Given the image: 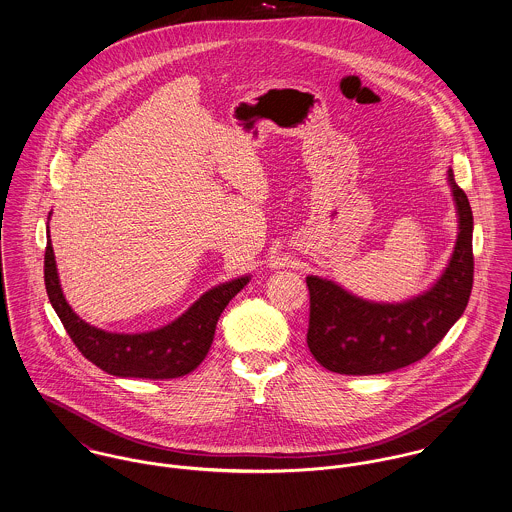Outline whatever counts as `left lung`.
<instances>
[{
    "instance_id": "left-lung-1",
    "label": "left lung",
    "mask_w": 512,
    "mask_h": 512,
    "mask_svg": "<svg viewBox=\"0 0 512 512\" xmlns=\"http://www.w3.org/2000/svg\"><path fill=\"white\" fill-rule=\"evenodd\" d=\"M448 184L458 213V238L446 270L430 289L401 303H375L330 279L307 276L311 295L307 344L323 368L373 375L411 366L464 315L473 285V215L452 168Z\"/></svg>"
}]
</instances>
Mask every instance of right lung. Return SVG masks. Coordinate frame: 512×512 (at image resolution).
<instances>
[{"mask_svg": "<svg viewBox=\"0 0 512 512\" xmlns=\"http://www.w3.org/2000/svg\"><path fill=\"white\" fill-rule=\"evenodd\" d=\"M248 281L250 276H242L215 285L170 325L137 334L107 332L80 319L68 305L60 287L47 227L45 285L50 305L78 350L109 375L172 379L193 372L213 344L221 313Z\"/></svg>", "mask_w": 512, "mask_h": 512, "instance_id": "1", "label": "right lung"}]
</instances>
